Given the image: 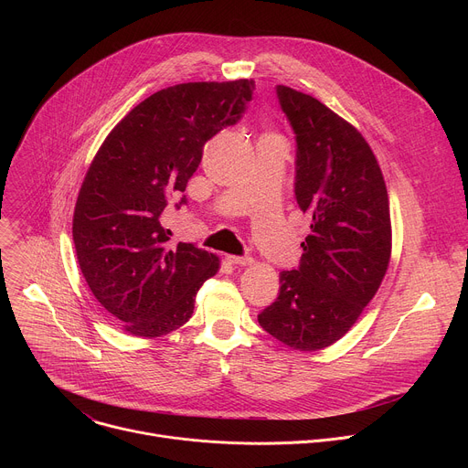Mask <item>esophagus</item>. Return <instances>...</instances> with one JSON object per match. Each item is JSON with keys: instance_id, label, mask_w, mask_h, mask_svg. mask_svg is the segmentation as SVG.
<instances>
[{"instance_id": "esophagus-1", "label": "esophagus", "mask_w": 468, "mask_h": 468, "mask_svg": "<svg viewBox=\"0 0 468 468\" xmlns=\"http://www.w3.org/2000/svg\"><path fill=\"white\" fill-rule=\"evenodd\" d=\"M228 261L231 264H240V266H248V264L253 262L251 257H240V255H228Z\"/></svg>"}]
</instances>
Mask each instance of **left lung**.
<instances>
[{
	"instance_id": "obj_1",
	"label": "left lung",
	"mask_w": 468,
	"mask_h": 468,
	"mask_svg": "<svg viewBox=\"0 0 468 468\" xmlns=\"http://www.w3.org/2000/svg\"><path fill=\"white\" fill-rule=\"evenodd\" d=\"M296 135L294 196L309 213L296 271L257 316L283 345L322 350L356 324L378 292L390 259V213L381 168L361 133L316 98L278 85Z\"/></svg>"
}]
</instances>
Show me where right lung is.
I'll use <instances>...</instances> for the list:
<instances>
[{
	"mask_svg": "<svg viewBox=\"0 0 468 468\" xmlns=\"http://www.w3.org/2000/svg\"><path fill=\"white\" fill-rule=\"evenodd\" d=\"M253 80L181 83L131 109L100 146L81 185L72 235L80 269L96 300L135 337H161L194 311L218 257L170 242L165 218L186 204L204 146L237 123Z\"/></svg>",
	"mask_w": 468,
	"mask_h": 468,
	"instance_id": "add662e5",
	"label": "right lung"
}]
</instances>
